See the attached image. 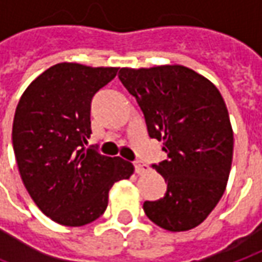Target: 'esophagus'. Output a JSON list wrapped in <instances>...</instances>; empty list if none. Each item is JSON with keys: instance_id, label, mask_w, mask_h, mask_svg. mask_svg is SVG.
<instances>
[{"instance_id": "obj_1", "label": "esophagus", "mask_w": 262, "mask_h": 262, "mask_svg": "<svg viewBox=\"0 0 262 262\" xmlns=\"http://www.w3.org/2000/svg\"><path fill=\"white\" fill-rule=\"evenodd\" d=\"M133 164H135V171H136V174H139V176L148 171V165H146L145 162H142V161H135Z\"/></svg>"}]
</instances>
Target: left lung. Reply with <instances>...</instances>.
I'll return each instance as SVG.
<instances>
[{
    "mask_svg": "<svg viewBox=\"0 0 262 262\" xmlns=\"http://www.w3.org/2000/svg\"><path fill=\"white\" fill-rule=\"evenodd\" d=\"M119 79L143 112L149 136L162 140L168 155L152 165L167 193L145 202V214L169 232L193 229L219 203L229 178L233 130L223 97L183 65L122 68Z\"/></svg>",
    "mask_w": 262,
    "mask_h": 262,
    "instance_id": "1",
    "label": "left lung"
}]
</instances>
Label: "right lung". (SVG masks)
<instances>
[{"label":"right lung","instance_id":"right-lung-1","mask_svg":"<svg viewBox=\"0 0 262 262\" xmlns=\"http://www.w3.org/2000/svg\"><path fill=\"white\" fill-rule=\"evenodd\" d=\"M119 68L56 63L26 88L13 122L17 167L36 206L63 226H84L107 209L116 181L133 174L132 162L85 149L91 100Z\"/></svg>","mask_w":262,"mask_h":262}]
</instances>
